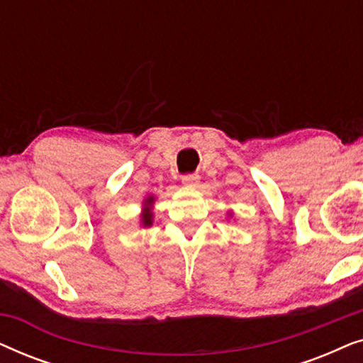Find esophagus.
Wrapping results in <instances>:
<instances>
[{
    "label": "esophagus",
    "instance_id": "obj_1",
    "mask_svg": "<svg viewBox=\"0 0 363 363\" xmlns=\"http://www.w3.org/2000/svg\"><path fill=\"white\" fill-rule=\"evenodd\" d=\"M182 182L186 188H196L198 185H200V177H198V175H185L182 178Z\"/></svg>",
    "mask_w": 363,
    "mask_h": 363
}]
</instances>
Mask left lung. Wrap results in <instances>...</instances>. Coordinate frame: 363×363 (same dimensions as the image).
<instances>
[{
    "label": "left lung",
    "instance_id": "8db88e82",
    "mask_svg": "<svg viewBox=\"0 0 363 363\" xmlns=\"http://www.w3.org/2000/svg\"><path fill=\"white\" fill-rule=\"evenodd\" d=\"M230 216H233V215H231V213H230Z\"/></svg>",
    "mask_w": 363,
    "mask_h": 363
}]
</instances>
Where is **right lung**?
Returning <instances> with one entry per match:
<instances>
[{
  "mask_svg": "<svg viewBox=\"0 0 363 363\" xmlns=\"http://www.w3.org/2000/svg\"><path fill=\"white\" fill-rule=\"evenodd\" d=\"M153 205H155V196L147 195L145 200H143V203H142L140 226L150 228L153 225Z\"/></svg>",
  "mask_w": 363,
  "mask_h": 363,
  "instance_id": "add662e5",
  "label": "right lung"
}]
</instances>
